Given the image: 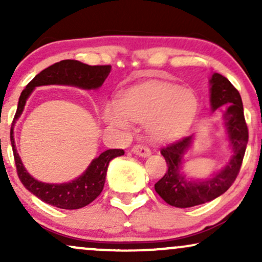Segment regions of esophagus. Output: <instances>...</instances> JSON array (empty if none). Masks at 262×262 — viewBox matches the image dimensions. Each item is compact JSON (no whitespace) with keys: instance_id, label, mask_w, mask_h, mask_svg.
<instances>
[{"instance_id":"34e87169","label":"esophagus","mask_w":262,"mask_h":262,"mask_svg":"<svg viewBox=\"0 0 262 262\" xmlns=\"http://www.w3.org/2000/svg\"><path fill=\"white\" fill-rule=\"evenodd\" d=\"M132 152H133V154H135V155L140 156V158H148V156L151 155V151H150V149L145 145H135V146H133V149H132Z\"/></svg>"}]
</instances>
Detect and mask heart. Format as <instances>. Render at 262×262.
<instances>
[{
    "mask_svg": "<svg viewBox=\"0 0 262 262\" xmlns=\"http://www.w3.org/2000/svg\"><path fill=\"white\" fill-rule=\"evenodd\" d=\"M197 111V97L191 91L172 83L150 81L127 90L118 102H107L102 121L108 127L123 130L130 128V121L146 122L152 140L169 141L191 127Z\"/></svg>",
    "mask_w": 262,
    "mask_h": 262,
    "instance_id": "heart-1",
    "label": "heart"
}]
</instances>
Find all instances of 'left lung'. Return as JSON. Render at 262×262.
<instances>
[{
  "label": "left lung",
  "mask_w": 262,
  "mask_h": 262,
  "mask_svg": "<svg viewBox=\"0 0 262 262\" xmlns=\"http://www.w3.org/2000/svg\"><path fill=\"white\" fill-rule=\"evenodd\" d=\"M209 102L212 112L225 107L223 123L231 155L227 164L217 172L204 179H192L183 172L182 165L185 154L193 143V135L161 149V155L167 164V171L155 183V191L165 202L177 208H188L210 202L223 194L235 181L244 159L249 133L240 93L227 77L214 73L209 79Z\"/></svg>",
  "instance_id": "obj_1"
}]
</instances>
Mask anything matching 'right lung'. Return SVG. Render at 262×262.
I'll list each match as a JSON object with an SVG mask.
<instances>
[{
  "instance_id": "obj_1",
  "label": "right lung",
  "mask_w": 262,
  "mask_h": 262,
  "mask_svg": "<svg viewBox=\"0 0 262 262\" xmlns=\"http://www.w3.org/2000/svg\"><path fill=\"white\" fill-rule=\"evenodd\" d=\"M112 66H91L77 60H62L44 69L33 79L20 93L16 116L11 127V144L16 161L17 173L23 186L43 202L61 209H79L100 196L106 181L107 169L111 160L124 155L122 149H110L95 158L79 177L64 183H45L38 181L26 170L14 143V123L25 110L26 102L33 90L39 86L61 85L74 86L82 90H98L110 75Z\"/></svg>"
}]
</instances>
